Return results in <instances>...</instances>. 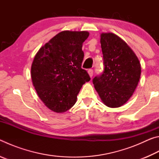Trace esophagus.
Wrapping results in <instances>:
<instances>
[{
	"mask_svg": "<svg viewBox=\"0 0 159 159\" xmlns=\"http://www.w3.org/2000/svg\"><path fill=\"white\" fill-rule=\"evenodd\" d=\"M88 73L89 74V76L90 78H92L93 76V69H89L88 71Z\"/></svg>",
	"mask_w": 159,
	"mask_h": 159,
	"instance_id": "34e87169",
	"label": "esophagus"
}]
</instances>
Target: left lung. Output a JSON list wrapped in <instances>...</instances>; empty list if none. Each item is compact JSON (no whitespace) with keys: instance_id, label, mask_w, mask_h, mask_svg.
<instances>
[{"instance_id":"obj_1","label":"left lung","mask_w":159,"mask_h":159,"mask_svg":"<svg viewBox=\"0 0 159 159\" xmlns=\"http://www.w3.org/2000/svg\"><path fill=\"white\" fill-rule=\"evenodd\" d=\"M104 71L94 86L102 102L110 108L123 106L133 95L141 75L139 59L130 46L113 33H102Z\"/></svg>"}]
</instances>
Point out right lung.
Masks as SVG:
<instances>
[{"instance_id":"add662e5","label":"right lung","mask_w":159,"mask_h":159,"mask_svg":"<svg viewBox=\"0 0 159 159\" xmlns=\"http://www.w3.org/2000/svg\"><path fill=\"white\" fill-rule=\"evenodd\" d=\"M89 32L63 31L40 48L31 64L37 95L51 111L64 113L76 102L80 88L90 78L81 68L83 43Z\"/></svg>"}]
</instances>
